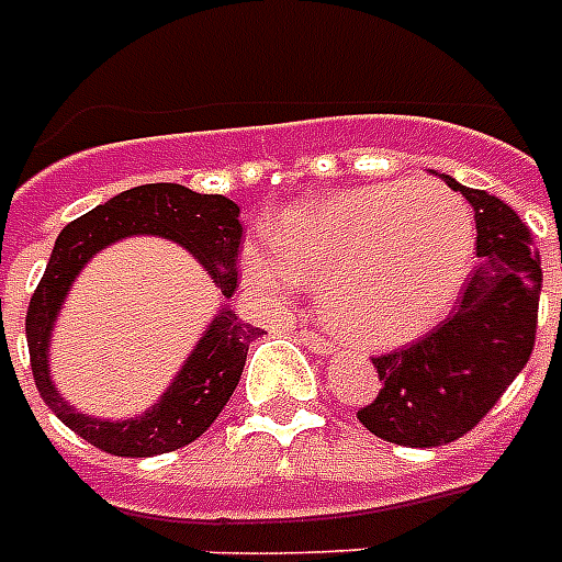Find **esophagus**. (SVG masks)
Masks as SVG:
<instances>
[{"mask_svg":"<svg viewBox=\"0 0 562 562\" xmlns=\"http://www.w3.org/2000/svg\"><path fill=\"white\" fill-rule=\"evenodd\" d=\"M300 341L306 344L308 350L321 352V356H333V352L338 350L333 338H326V335L321 333H312V329H300Z\"/></svg>","mask_w":562,"mask_h":562,"instance_id":"obj_1","label":"esophagus"}]
</instances>
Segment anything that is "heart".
<instances>
[{"label":"heart","mask_w":562,"mask_h":562,"mask_svg":"<svg viewBox=\"0 0 562 562\" xmlns=\"http://www.w3.org/2000/svg\"><path fill=\"white\" fill-rule=\"evenodd\" d=\"M277 250L241 247V280L285 303L300 285L326 291V321L347 341L393 347L449 312L470 273L475 227L467 203L435 183L352 189L294 206Z\"/></svg>","instance_id":"obj_1"}]
</instances>
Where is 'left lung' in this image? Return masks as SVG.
Masks as SVG:
<instances>
[{
    "label": "left lung",
    "instance_id": "left-lung-1",
    "mask_svg": "<svg viewBox=\"0 0 562 562\" xmlns=\"http://www.w3.org/2000/svg\"><path fill=\"white\" fill-rule=\"evenodd\" d=\"M475 210L479 265L467 280L461 306L426 338L373 359L379 396L359 411L361 426L387 443H452L522 373L537 338L542 268L522 218L484 189L461 187L443 175Z\"/></svg>",
    "mask_w": 562,
    "mask_h": 562
}]
</instances>
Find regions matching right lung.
<instances>
[{"label":"right lung","instance_id":"1","mask_svg":"<svg viewBox=\"0 0 562 562\" xmlns=\"http://www.w3.org/2000/svg\"><path fill=\"white\" fill-rule=\"evenodd\" d=\"M127 236H162L178 241L210 271L224 297L236 291V259L241 245L238 203L224 194H201L180 183H145L119 192L72 224L60 229L46 273L31 294L25 315L31 373L37 391L57 419L95 449L119 458H151L175 452L215 423L236 391L245 370L247 347L262 335L259 326L245 324L227 306L218 308L210 329L194 344L192 356L175 375L169 391L151 408L131 419L87 417L57 393L48 373V338L57 312L72 289L75 277L92 256Z\"/></svg>","mask_w":562,"mask_h":562}]
</instances>
